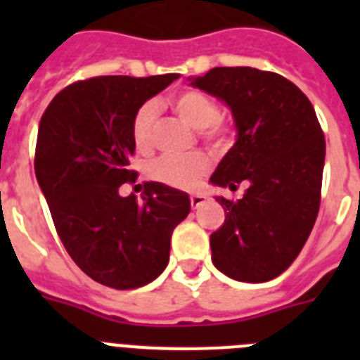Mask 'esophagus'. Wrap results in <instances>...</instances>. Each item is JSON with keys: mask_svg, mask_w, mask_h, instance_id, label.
<instances>
[{"mask_svg": "<svg viewBox=\"0 0 360 360\" xmlns=\"http://www.w3.org/2000/svg\"><path fill=\"white\" fill-rule=\"evenodd\" d=\"M205 200H207V196L202 195V193H195V195H191V205H193V209H196L200 207Z\"/></svg>", "mask_w": 360, "mask_h": 360, "instance_id": "obj_1", "label": "esophagus"}]
</instances>
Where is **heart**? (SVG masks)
<instances>
[{"instance_id":"1","label":"heart","mask_w":360,"mask_h":360,"mask_svg":"<svg viewBox=\"0 0 360 360\" xmlns=\"http://www.w3.org/2000/svg\"><path fill=\"white\" fill-rule=\"evenodd\" d=\"M169 106L191 128L200 129L203 139L216 146L227 144L231 136L229 124L218 119L219 108L216 98L205 91L184 90L169 98ZM158 117L157 104L148 101L136 108L131 119V139L139 151H149L153 146V133ZM211 167L205 155H191L184 158L162 157L153 162L149 176L157 182L176 189H195Z\"/></svg>"}]
</instances>
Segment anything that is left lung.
Returning a JSON list of instances; mask_svg holds the SVG:
<instances>
[{
	"label": "left lung",
	"mask_w": 360,
	"mask_h": 360,
	"mask_svg": "<svg viewBox=\"0 0 360 360\" xmlns=\"http://www.w3.org/2000/svg\"><path fill=\"white\" fill-rule=\"evenodd\" d=\"M189 81L224 101L236 128L211 184L245 187L236 202L216 196L225 221L211 234L212 263L236 281H270L294 263L319 212L326 144L316 111L274 72L219 66Z\"/></svg>",
	"instance_id": "1"
}]
</instances>
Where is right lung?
Returning a JSON list of instances; mask_svg holds the SVG:
<instances>
[{
    "instance_id": "obj_1",
    "label": "right lung",
    "mask_w": 360,
    "mask_h": 360,
    "mask_svg": "<svg viewBox=\"0 0 360 360\" xmlns=\"http://www.w3.org/2000/svg\"><path fill=\"white\" fill-rule=\"evenodd\" d=\"M180 77L104 75L66 86L37 131V184L70 257L94 281L131 290L164 272L171 234L191 211L184 191L146 182L142 203L120 196L136 176L131 119L136 108Z\"/></svg>"
}]
</instances>
